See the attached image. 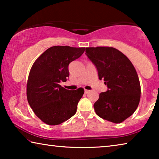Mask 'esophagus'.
Masks as SVG:
<instances>
[{"mask_svg":"<svg viewBox=\"0 0 159 159\" xmlns=\"http://www.w3.org/2000/svg\"><path fill=\"white\" fill-rule=\"evenodd\" d=\"M90 92V90H85V94H88V93Z\"/></svg>","mask_w":159,"mask_h":159,"instance_id":"1","label":"esophagus"}]
</instances>
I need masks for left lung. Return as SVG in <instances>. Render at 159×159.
Segmentation results:
<instances>
[{
  "label": "left lung",
  "instance_id": "left-lung-1",
  "mask_svg": "<svg viewBox=\"0 0 159 159\" xmlns=\"http://www.w3.org/2000/svg\"><path fill=\"white\" fill-rule=\"evenodd\" d=\"M85 54L97 67L99 79L108 87L94 104L96 114L114 123L124 121L135 111L141 88L133 64L124 54L112 47L86 48Z\"/></svg>",
  "mask_w": 159,
  "mask_h": 159
}]
</instances>
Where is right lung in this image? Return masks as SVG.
<instances>
[{
  "instance_id": "add662e5",
  "label": "right lung",
  "mask_w": 159,
  "mask_h": 159,
  "mask_svg": "<svg viewBox=\"0 0 159 159\" xmlns=\"http://www.w3.org/2000/svg\"><path fill=\"white\" fill-rule=\"evenodd\" d=\"M85 48L52 46L34 61L26 84V97L34 114L43 122L56 125L76 114L84 89L69 90L60 85L69 77V64L79 58Z\"/></svg>"
}]
</instances>
